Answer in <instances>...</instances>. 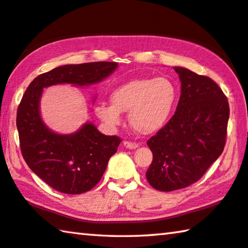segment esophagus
I'll return each instance as SVG.
<instances>
[{
	"mask_svg": "<svg viewBox=\"0 0 248 248\" xmlns=\"http://www.w3.org/2000/svg\"><path fill=\"white\" fill-rule=\"evenodd\" d=\"M124 145L125 146V148L130 149V150L137 149L138 146H139V144L136 143V142H131V141H124Z\"/></svg>",
	"mask_w": 248,
	"mask_h": 248,
	"instance_id": "1",
	"label": "esophagus"
}]
</instances>
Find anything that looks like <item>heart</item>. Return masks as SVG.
Here are the masks:
<instances>
[{
  "label": "heart",
  "mask_w": 248,
  "mask_h": 248,
  "mask_svg": "<svg viewBox=\"0 0 248 248\" xmlns=\"http://www.w3.org/2000/svg\"><path fill=\"white\" fill-rule=\"evenodd\" d=\"M176 96V86L166 78L131 79L111 92V104H98L95 114L106 124L116 127L123 121L121 112L129 111L132 128L139 133L151 134L166 124Z\"/></svg>",
  "instance_id": "heart-1"
}]
</instances>
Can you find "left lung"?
Instances as JSON below:
<instances>
[{
	"label": "left lung",
	"instance_id": "8db88e82",
	"mask_svg": "<svg viewBox=\"0 0 248 248\" xmlns=\"http://www.w3.org/2000/svg\"><path fill=\"white\" fill-rule=\"evenodd\" d=\"M174 70L182 83L177 108L146 142L153 153L146 179L159 191L182 189L202 177L223 152L230 116L228 98L213 79Z\"/></svg>",
	"mask_w": 248,
	"mask_h": 248
}]
</instances>
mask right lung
Segmentation results:
<instances>
[{
  "instance_id": "1",
  "label": "right lung",
  "mask_w": 248,
  "mask_h": 248,
  "mask_svg": "<svg viewBox=\"0 0 248 248\" xmlns=\"http://www.w3.org/2000/svg\"><path fill=\"white\" fill-rule=\"evenodd\" d=\"M117 65L102 61L58 66L33 78L25 92L16 117L20 151L29 169L53 189L78 195L94 188L121 139L105 136L92 123L72 134L54 133L40 117L43 90L56 84L87 86L99 83Z\"/></svg>"
}]
</instances>
